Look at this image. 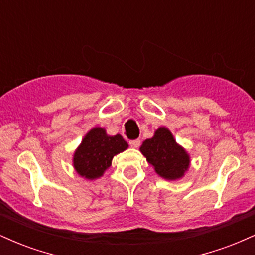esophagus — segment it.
<instances>
[{"label":"esophagus","mask_w":255,"mask_h":255,"mask_svg":"<svg viewBox=\"0 0 255 255\" xmlns=\"http://www.w3.org/2000/svg\"><path fill=\"white\" fill-rule=\"evenodd\" d=\"M140 144H141V141H140L139 139H134V140H130V141H129V145L131 146V147H134V148L139 147Z\"/></svg>","instance_id":"34e87169"}]
</instances>
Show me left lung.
Listing matches in <instances>:
<instances>
[{
    "label": "left lung",
    "mask_w": 255,
    "mask_h": 255,
    "mask_svg": "<svg viewBox=\"0 0 255 255\" xmlns=\"http://www.w3.org/2000/svg\"><path fill=\"white\" fill-rule=\"evenodd\" d=\"M140 151L147 162L154 166L157 174L166 180L182 177L188 169V154L175 142L172 134L164 127L159 128L153 137L145 140Z\"/></svg>",
    "instance_id": "1"
}]
</instances>
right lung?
<instances>
[{
  "label": "right lung",
  "mask_w": 255,
  "mask_h": 255,
  "mask_svg": "<svg viewBox=\"0 0 255 255\" xmlns=\"http://www.w3.org/2000/svg\"><path fill=\"white\" fill-rule=\"evenodd\" d=\"M127 147L128 144L120 134L109 136L103 128H93L75 151V170L86 178H97L111 165L114 156Z\"/></svg>",
  "instance_id": "right-lung-1"
}]
</instances>
